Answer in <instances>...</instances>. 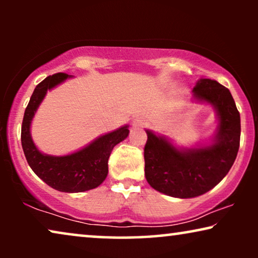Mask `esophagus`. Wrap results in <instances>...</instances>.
<instances>
[{
  "instance_id": "1",
  "label": "esophagus",
  "mask_w": 258,
  "mask_h": 258,
  "mask_svg": "<svg viewBox=\"0 0 258 258\" xmlns=\"http://www.w3.org/2000/svg\"><path fill=\"white\" fill-rule=\"evenodd\" d=\"M146 125V121L143 118H137L134 121V126H143Z\"/></svg>"
}]
</instances>
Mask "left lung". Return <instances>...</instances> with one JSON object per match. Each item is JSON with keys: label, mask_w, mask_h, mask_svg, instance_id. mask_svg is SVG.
I'll return each instance as SVG.
<instances>
[{"label": "left lung", "mask_w": 258, "mask_h": 258, "mask_svg": "<svg viewBox=\"0 0 258 258\" xmlns=\"http://www.w3.org/2000/svg\"><path fill=\"white\" fill-rule=\"evenodd\" d=\"M194 97L215 108L218 125L213 143L178 149L164 136L146 130L144 172L157 191L178 199L203 195L217 185L234 164L239 148L241 118L230 91L209 79H201L192 89Z\"/></svg>", "instance_id": "8db88e82"}]
</instances>
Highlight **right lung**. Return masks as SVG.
Here are the masks:
<instances>
[{
    "label": "right lung",
    "instance_id": "1",
    "mask_svg": "<svg viewBox=\"0 0 258 258\" xmlns=\"http://www.w3.org/2000/svg\"><path fill=\"white\" fill-rule=\"evenodd\" d=\"M70 75L57 73L38 83L24 111L21 142L24 156L33 171L49 186L62 192H82L97 188L108 175V160L112 148L126 139L128 125L100 136L89 146L66 156L42 154L33 142L30 124L38 105L48 90L70 79Z\"/></svg>",
    "mask_w": 258,
    "mask_h": 258
}]
</instances>
